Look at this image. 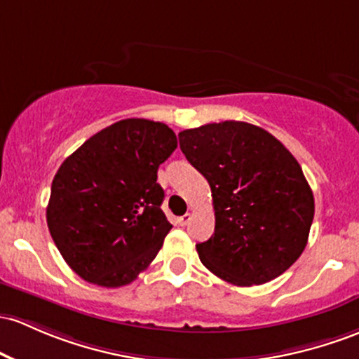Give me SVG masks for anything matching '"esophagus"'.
I'll return each instance as SVG.
<instances>
[{
  "label": "esophagus",
  "instance_id": "1",
  "mask_svg": "<svg viewBox=\"0 0 359 359\" xmlns=\"http://www.w3.org/2000/svg\"><path fill=\"white\" fill-rule=\"evenodd\" d=\"M191 218H192L191 212H186V215H184V216H180V218H177V223H179L180 226H186V224H187L189 222H191Z\"/></svg>",
  "mask_w": 359,
  "mask_h": 359
}]
</instances>
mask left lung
<instances>
[{
	"instance_id": "left-lung-1",
	"label": "left lung",
	"mask_w": 359,
	"mask_h": 359,
	"mask_svg": "<svg viewBox=\"0 0 359 359\" xmlns=\"http://www.w3.org/2000/svg\"><path fill=\"white\" fill-rule=\"evenodd\" d=\"M179 141L211 187L215 233L196 245L201 262L235 286L285 273L305 250L315 212L297 158L273 135L240 121L186 129Z\"/></svg>"
}]
</instances>
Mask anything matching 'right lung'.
<instances>
[{"mask_svg":"<svg viewBox=\"0 0 359 359\" xmlns=\"http://www.w3.org/2000/svg\"><path fill=\"white\" fill-rule=\"evenodd\" d=\"M177 148L163 122L124 119L86 140L61 163L47 226L66 264L105 288L129 285L149 266L172 224L156 172Z\"/></svg>","mask_w":359,"mask_h":359,"instance_id":"1","label":"right lung"}]
</instances>
